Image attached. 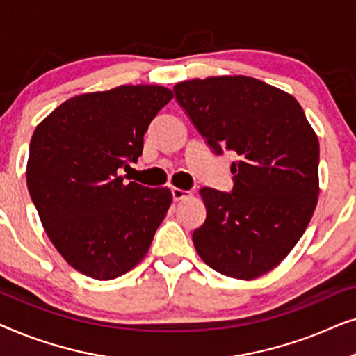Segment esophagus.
Wrapping results in <instances>:
<instances>
[{
	"mask_svg": "<svg viewBox=\"0 0 356 356\" xmlns=\"http://www.w3.org/2000/svg\"><path fill=\"white\" fill-rule=\"evenodd\" d=\"M172 196L175 201H181V199L191 196V193L184 191V189H179V188H172Z\"/></svg>",
	"mask_w": 356,
	"mask_h": 356,
	"instance_id": "34e87169",
	"label": "esophagus"
}]
</instances>
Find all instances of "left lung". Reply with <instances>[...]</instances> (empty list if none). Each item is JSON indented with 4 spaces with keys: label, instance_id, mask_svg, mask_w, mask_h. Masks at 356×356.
Instances as JSON below:
<instances>
[{
    "label": "left lung",
    "instance_id": "left-lung-1",
    "mask_svg": "<svg viewBox=\"0 0 356 356\" xmlns=\"http://www.w3.org/2000/svg\"><path fill=\"white\" fill-rule=\"evenodd\" d=\"M178 104L217 155H238L233 189L202 188L197 254L227 277L252 280L279 266L303 236L319 194V140L286 92L248 76L179 82Z\"/></svg>",
    "mask_w": 356,
    "mask_h": 356
}]
</instances>
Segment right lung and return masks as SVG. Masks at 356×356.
I'll use <instances>...</instances> for the list:
<instances>
[{
  "label": "right lung",
  "instance_id": "right-lung-1",
  "mask_svg": "<svg viewBox=\"0 0 356 356\" xmlns=\"http://www.w3.org/2000/svg\"><path fill=\"white\" fill-rule=\"evenodd\" d=\"M173 99L162 86H120L76 95L33 131L27 188L42 225L67 264L97 280L138 266L172 204L168 188L124 184L144 134Z\"/></svg>",
  "mask_w": 356,
  "mask_h": 356
}]
</instances>
